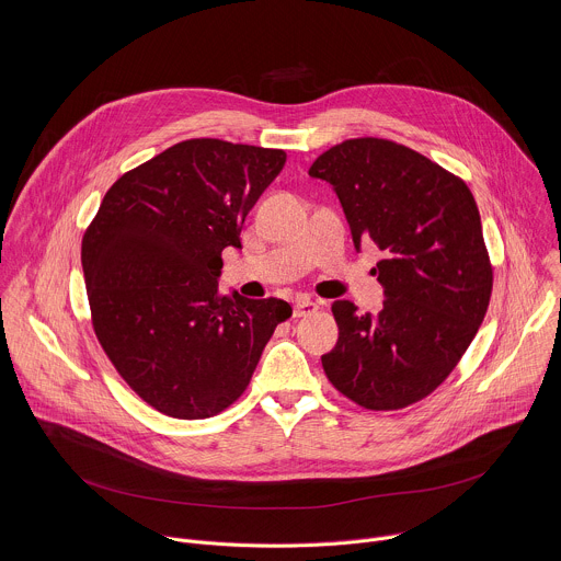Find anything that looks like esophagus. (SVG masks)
Wrapping results in <instances>:
<instances>
[{
    "label": "esophagus",
    "mask_w": 561,
    "mask_h": 561,
    "mask_svg": "<svg viewBox=\"0 0 561 561\" xmlns=\"http://www.w3.org/2000/svg\"><path fill=\"white\" fill-rule=\"evenodd\" d=\"M314 310H317L314 301H310L308 297H297L293 306V317H306V314H312Z\"/></svg>",
    "instance_id": "esophagus-1"
}]
</instances>
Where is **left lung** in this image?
I'll return each mask as SVG.
<instances>
[{"label":"left lung","instance_id":"obj_1","mask_svg":"<svg viewBox=\"0 0 561 561\" xmlns=\"http://www.w3.org/2000/svg\"><path fill=\"white\" fill-rule=\"evenodd\" d=\"M308 175L335 188L355 249L373 242L383 253L373 268L383 308L333 304L340 337L324 373L362 409L417 404L453 373L489 310L493 264L474 197L461 178L381 137L329 148Z\"/></svg>","mask_w":561,"mask_h":561}]
</instances>
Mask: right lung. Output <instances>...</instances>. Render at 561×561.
Here are the masks:
<instances>
[{
	"label": "right lung",
	"mask_w": 561,
	"mask_h": 561,
	"mask_svg": "<svg viewBox=\"0 0 561 561\" xmlns=\"http://www.w3.org/2000/svg\"><path fill=\"white\" fill-rule=\"evenodd\" d=\"M286 152L199 137L124 173L82 239L93 331L148 407L206 420L234 404L293 308L224 295L221 251Z\"/></svg>",
	"instance_id": "add662e5"
}]
</instances>
